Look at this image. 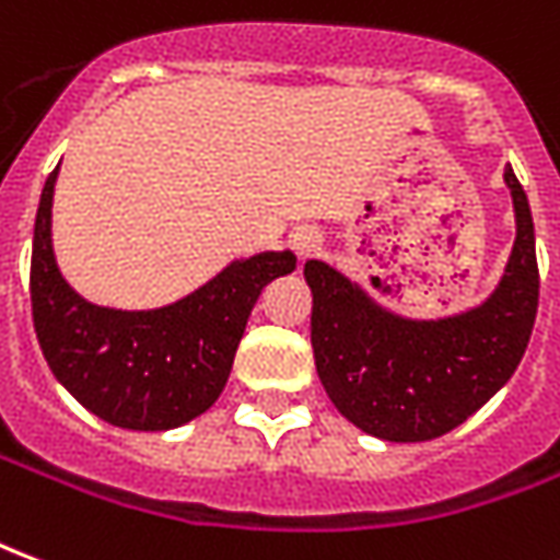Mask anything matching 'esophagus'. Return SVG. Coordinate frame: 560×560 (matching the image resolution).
<instances>
[{
    "instance_id": "obj_1",
    "label": "esophagus",
    "mask_w": 560,
    "mask_h": 560,
    "mask_svg": "<svg viewBox=\"0 0 560 560\" xmlns=\"http://www.w3.org/2000/svg\"><path fill=\"white\" fill-rule=\"evenodd\" d=\"M292 247L299 253V259H311L316 249L323 247V235L311 229V225H304V229H295L292 232Z\"/></svg>"
}]
</instances>
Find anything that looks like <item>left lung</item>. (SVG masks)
<instances>
[{"mask_svg":"<svg viewBox=\"0 0 560 560\" xmlns=\"http://www.w3.org/2000/svg\"><path fill=\"white\" fill-rule=\"evenodd\" d=\"M515 244L489 301L446 319L388 313L325 261L304 265L311 343L328 398L364 434L419 443L458 428L515 374L540 301L534 220L513 168Z\"/></svg>","mask_w":560,"mask_h":560,"instance_id":"1","label":"left lung"}]
</instances>
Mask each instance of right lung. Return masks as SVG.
Masks as SVG:
<instances>
[{"instance_id":"1","label":"right lung","mask_w":560,"mask_h":560,"mask_svg":"<svg viewBox=\"0 0 560 560\" xmlns=\"http://www.w3.org/2000/svg\"><path fill=\"white\" fill-rule=\"evenodd\" d=\"M59 165L35 217L33 323L50 371L90 413L129 431L186 425L225 388L249 311L273 277L295 271V256L259 253L232 261L192 295L160 311H110L83 301L62 280L50 244Z\"/></svg>"}]
</instances>
